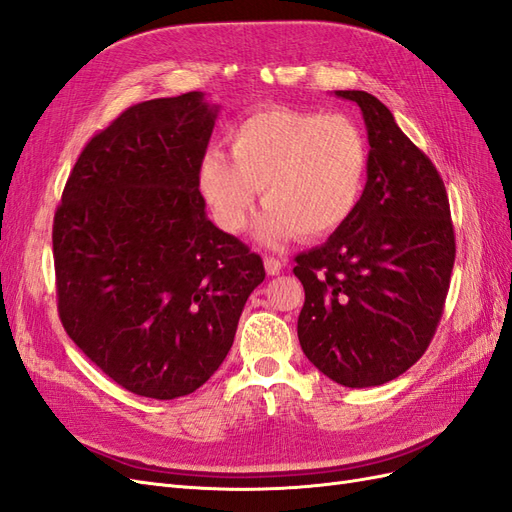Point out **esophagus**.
<instances>
[{
  "instance_id": "1",
  "label": "esophagus",
  "mask_w": 512,
  "mask_h": 512,
  "mask_svg": "<svg viewBox=\"0 0 512 512\" xmlns=\"http://www.w3.org/2000/svg\"><path fill=\"white\" fill-rule=\"evenodd\" d=\"M286 269V260H280V258H273V256H267L265 258V271L269 275H277L282 273Z\"/></svg>"
}]
</instances>
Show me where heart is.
<instances>
[{"label": "heart", "instance_id": "heart-1", "mask_svg": "<svg viewBox=\"0 0 512 512\" xmlns=\"http://www.w3.org/2000/svg\"><path fill=\"white\" fill-rule=\"evenodd\" d=\"M230 158L207 151L198 185L213 220L241 232L256 205H267L256 235L277 245L288 235L320 239L346 224L361 203L369 173V141L348 115L267 108L228 134Z\"/></svg>", "mask_w": 512, "mask_h": 512}]
</instances>
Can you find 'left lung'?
<instances>
[{"label":"left lung","mask_w":512,"mask_h":512,"mask_svg":"<svg viewBox=\"0 0 512 512\" xmlns=\"http://www.w3.org/2000/svg\"><path fill=\"white\" fill-rule=\"evenodd\" d=\"M359 104L369 173L352 218L297 258L305 288L299 342L324 376L350 389L389 382L425 354L438 329L455 232L436 166L367 91H335Z\"/></svg>","instance_id":"obj_1"}]
</instances>
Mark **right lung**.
<instances>
[{
	"mask_svg": "<svg viewBox=\"0 0 512 512\" xmlns=\"http://www.w3.org/2000/svg\"><path fill=\"white\" fill-rule=\"evenodd\" d=\"M218 111L200 91L130 106L85 145L55 211L61 324L141 397L203 386L265 280L262 258L207 218L198 190Z\"/></svg>",
	"mask_w": 512,
	"mask_h": 512,
	"instance_id": "add662e5",
	"label": "right lung"
}]
</instances>
